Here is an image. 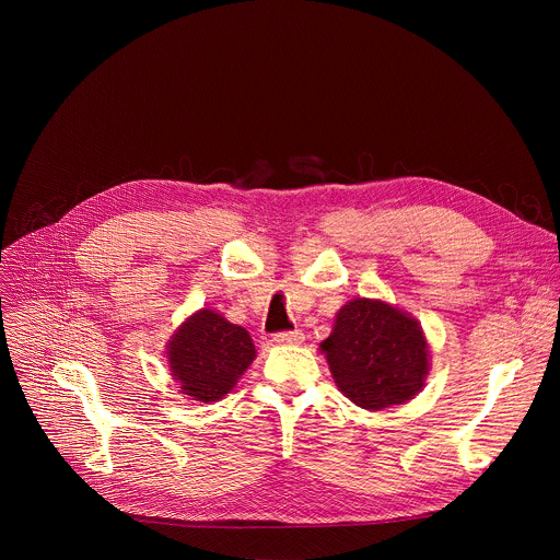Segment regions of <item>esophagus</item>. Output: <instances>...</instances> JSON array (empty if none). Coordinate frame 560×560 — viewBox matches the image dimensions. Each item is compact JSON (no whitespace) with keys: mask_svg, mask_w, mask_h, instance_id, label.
Returning a JSON list of instances; mask_svg holds the SVG:
<instances>
[{"mask_svg":"<svg viewBox=\"0 0 560 560\" xmlns=\"http://www.w3.org/2000/svg\"><path fill=\"white\" fill-rule=\"evenodd\" d=\"M275 343H281V346H294V343H301L303 341V332L301 330H288V332H277L272 337Z\"/></svg>","mask_w":560,"mask_h":560,"instance_id":"esophagus-1","label":"esophagus"}]
</instances>
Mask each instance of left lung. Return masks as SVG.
<instances>
[{"mask_svg":"<svg viewBox=\"0 0 560 560\" xmlns=\"http://www.w3.org/2000/svg\"><path fill=\"white\" fill-rule=\"evenodd\" d=\"M337 387L363 410H385L415 398L430 370L421 324L378 299H352L322 343Z\"/></svg>","mask_w":560,"mask_h":560,"instance_id":"obj_1","label":"left lung"}]
</instances>
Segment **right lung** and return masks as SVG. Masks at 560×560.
<instances>
[{
    "label": "right lung",
    "mask_w": 560,
    "mask_h": 560,
    "mask_svg": "<svg viewBox=\"0 0 560 560\" xmlns=\"http://www.w3.org/2000/svg\"><path fill=\"white\" fill-rule=\"evenodd\" d=\"M166 348L179 392L201 404L223 398L257 357L246 328L206 307L186 318Z\"/></svg>",
    "instance_id": "1"
}]
</instances>
